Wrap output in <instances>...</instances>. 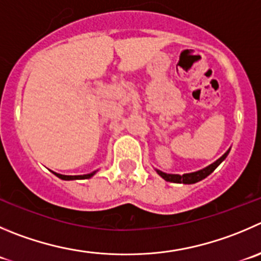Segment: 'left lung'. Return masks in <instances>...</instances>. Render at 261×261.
<instances>
[{"mask_svg":"<svg viewBox=\"0 0 261 261\" xmlns=\"http://www.w3.org/2000/svg\"><path fill=\"white\" fill-rule=\"evenodd\" d=\"M229 150H230V148H229ZM229 150H228L227 152H225L224 155L222 156V158L218 159L217 161H214V163L210 164V165L206 166V168H203V169L197 170V172L187 173V174H183V175H179V174H168V173H164V172H161V170H158V169H156V172H158V174L160 175V177L163 178V179H165L166 182L185 183V185H192V183L200 182V180L205 179V178H206L207 175L212 174V173L214 172L215 169H217L218 166L220 165V163H222V161H224V159L227 158L228 153H229Z\"/></svg>","mask_w":261,"mask_h":261,"instance_id":"left-lung-1","label":"left lung"}]
</instances>
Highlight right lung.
Returning <instances> with one entry per match:
<instances>
[{"label": "right lung", "instance_id": "right-lung-1", "mask_svg": "<svg viewBox=\"0 0 261 261\" xmlns=\"http://www.w3.org/2000/svg\"><path fill=\"white\" fill-rule=\"evenodd\" d=\"M54 173L56 177H59L60 179H64V180H74V179H88V178H91L92 175H95L96 172H92L89 173V174H83V175H63V174H59V173Z\"/></svg>", "mask_w": 261, "mask_h": 261}]
</instances>
